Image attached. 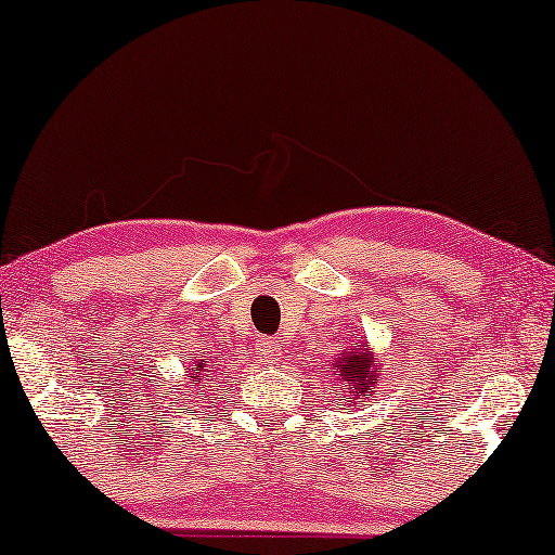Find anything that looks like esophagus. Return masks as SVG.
Segmentation results:
<instances>
[{
	"label": "esophagus",
	"mask_w": 555,
	"mask_h": 555,
	"mask_svg": "<svg viewBox=\"0 0 555 555\" xmlns=\"http://www.w3.org/2000/svg\"><path fill=\"white\" fill-rule=\"evenodd\" d=\"M278 340H272V338H260L255 344V348H253V356L260 363H270L272 359H275L278 356Z\"/></svg>",
	"instance_id": "1"
}]
</instances>
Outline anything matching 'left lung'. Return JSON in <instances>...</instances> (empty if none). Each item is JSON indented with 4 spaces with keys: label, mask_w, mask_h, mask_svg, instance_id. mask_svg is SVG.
Masks as SVG:
<instances>
[{
    "label": "left lung",
    "mask_w": 555,
    "mask_h": 555,
    "mask_svg": "<svg viewBox=\"0 0 555 555\" xmlns=\"http://www.w3.org/2000/svg\"><path fill=\"white\" fill-rule=\"evenodd\" d=\"M333 366V389L340 391V397L351 401H369L374 397V386L378 384V374L374 366V353L371 348L351 346L344 353H338V359L331 363ZM344 406V401H340Z\"/></svg>",
    "instance_id": "left-lung-1"
}]
</instances>
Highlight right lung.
<instances>
[{"mask_svg": "<svg viewBox=\"0 0 555 555\" xmlns=\"http://www.w3.org/2000/svg\"><path fill=\"white\" fill-rule=\"evenodd\" d=\"M204 369H207V363H202V359L194 361V369H189V384L199 382V386H202V371ZM202 389H204V386H202Z\"/></svg>", "mask_w": 555, "mask_h": 555, "instance_id": "obj_1", "label": "right lung"}]
</instances>
